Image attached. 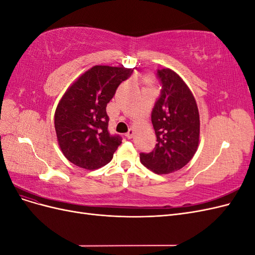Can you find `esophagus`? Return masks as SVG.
I'll return each instance as SVG.
<instances>
[{"label": "esophagus", "instance_id": "esophagus-1", "mask_svg": "<svg viewBox=\"0 0 255 255\" xmlns=\"http://www.w3.org/2000/svg\"><path fill=\"white\" fill-rule=\"evenodd\" d=\"M133 135H134V129L133 128H129L128 132L126 134V137L128 138V139H130V138L133 137Z\"/></svg>", "mask_w": 255, "mask_h": 255}]
</instances>
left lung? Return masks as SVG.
<instances>
[{
	"label": "left lung",
	"mask_w": 255,
	"mask_h": 255,
	"mask_svg": "<svg viewBox=\"0 0 255 255\" xmlns=\"http://www.w3.org/2000/svg\"><path fill=\"white\" fill-rule=\"evenodd\" d=\"M161 89L151 113L156 134L155 148L140 153L143 166L157 174L180 170L195 155L200 118L196 100L187 85L170 69H157Z\"/></svg>",
	"instance_id": "obj_1"
}]
</instances>
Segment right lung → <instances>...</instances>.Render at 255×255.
<instances>
[{"instance_id":"add662e5","label":"right lung","mask_w":255,"mask_h":255,"mask_svg":"<svg viewBox=\"0 0 255 255\" xmlns=\"http://www.w3.org/2000/svg\"><path fill=\"white\" fill-rule=\"evenodd\" d=\"M132 73L125 67L95 66L61 98L54 125L60 149L72 164L94 170L112 160L122 138L109 132L106 106Z\"/></svg>"}]
</instances>
